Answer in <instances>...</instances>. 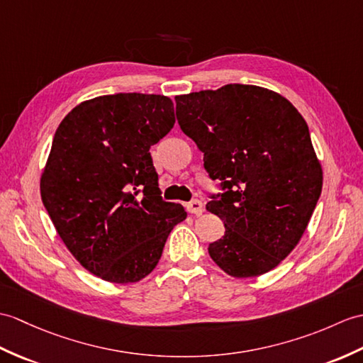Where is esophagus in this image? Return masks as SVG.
Here are the masks:
<instances>
[{
  "instance_id": "esophagus-1",
  "label": "esophagus",
  "mask_w": 363,
  "mask_h": 363,
  "mask_svg": "<svg viewBox=\"0 0 363 363\" xmlns=\"http://www.w3.org/2000/svg\"><path fill=\"white\" fill-rule=\"evenodd\" d=\"M185 208H187V212L191 215H201L202 210H204V206H202V202L199 199H193L189 204H185Z\"/></svg>"
}]
</instances>
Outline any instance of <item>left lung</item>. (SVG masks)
I'll return each instance as SVG.
<instances>
[{
	"label": "left lung",
	"mask_w": 363,
	"mask_h": 363,
	"mask_svg": "<svg viewBox=\"0 0 363 363\" xmlns=\"http://www.w3.org/2000/svg\"><path fill=\"white\" fill-rule=\"evenodd\" d=\"M184 134L204 153L220 181L207 210L224 221L208 255L237 278L272 271L297 246L322 193V167L309 128L274 91L230 83L176 96Z\"/></svg>",
	"instance_id": "obj_1"
}]
</instances>
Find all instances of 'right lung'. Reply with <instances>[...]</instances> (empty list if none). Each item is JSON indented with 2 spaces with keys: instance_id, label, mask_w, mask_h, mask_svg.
I'll list each match as a JSON object with an SVG mask.
<instances>
[{
  "instance_id": "obj_1",
  "label": "right lung",
  "mask_w": 363,
  "mask_h": 363,
  "mask_svg": "<svg viewBox=\"0 0 363 363\" xmlns=\"http://www.w3.org/2000/svg\"><path fill=\"white\" fill-rule=\"evenodd\" d=\"M173 125L168 97L119 92L75 106L55 131L41 199L75 259L106 281L147 277L187 218L162 199L150 155Z\"/></svg>"
}]
</instances>
